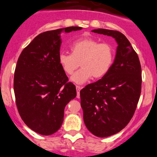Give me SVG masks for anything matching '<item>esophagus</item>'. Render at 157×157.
<instances>
[{
  "instance_id": "34e87169",
  "label": "esophagus",
  "mask_w": 157,
  "mask_h": 157,
  "mask_svg": "<svg viewBox=\"0 0 157 157\" xmlns=\"http://www.w3.org/2000/svg\"><path fill=\"white\" fill-rule=\"evenodd\" d=\"M76 89H77V95H78V96H80V90L82 89V88H81L80 86H76Z\"/></svg>"
}]
</instances>
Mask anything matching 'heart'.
Segmentation results:
<instances>
[{
    "label": "heart",
    "mask_w": 157,
    "mask_h": 157,
    "mask_svg": "<svg viewBox=\"0 0 157 157\" xmlns=\"http://www.w3.org/2000/svg\"><path fill=\"white\" fill-rule=\"evenodd\" d=\"M70 48L71 54L62 52L59 55V64L69 75L80 64L82 68L71 78L77 84L84 83L92 77L95 79L104 77L113 64L114 52L109 44H100L97 40L86 37L74 42Z\"/></svg>",
    "instance_id": "b5f03b06"
}]
</instances>
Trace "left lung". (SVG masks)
Instances as JSON below:
<instances>
[{
	"label": "left lung",
	"mask_w": 157,
	"mask_h": 157,
	"mask_svg": "<svg viewBox=\"0 0 157 157\" xmlns=\"http://www.w3.org/2000/svg\"><path fill=\"white\" fill-rule=\"evenodd\" d=\"M91 32L111 36L118 45L109 72L80 91L86 128L96 136L107 137L122 130L134 115L141 93V65L121 32L105 29Z\"/></svg>",
	"instance_id": "obj_1"
}]
</instances>
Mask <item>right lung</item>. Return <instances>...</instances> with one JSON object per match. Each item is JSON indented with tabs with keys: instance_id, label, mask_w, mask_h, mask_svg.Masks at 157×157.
<instances>
[{
	"instance_id": "add662e5",
	"label": "right lung",
	"mask_w": 157,
	"mask_h": 157,
	"mask_svg": "<svg viewBox=\"0 0 157 157\" xmlns=\"http://www.w3.org/2000/svg\"><path fill=\"white\" fill-rule=\"evenodd\" d=\"M82 29L70 26L40 34L21 52L14 76L16 105L23 121L41 135L53 134L63 122L64 109L76 87L59 64L60 34Z\"/></svg>"
}]
</instances>
